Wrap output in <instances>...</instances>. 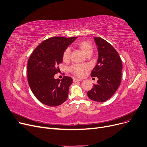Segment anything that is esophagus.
Returning <instances> with one entry per match:
<instances>
[{
    "label": "esophagus",
    "instance_id": "esophagus-1",
    "mask_svg": "<svg viewBox=\"0 0 147 147\" xmlns=\"http://www.w3.org/2000/svg\"><path fill=\"white\" fill-rule=\"evenodd\" d=\"M82 79H76V78H73V82H80L82 81Z\"/></svg>",
    "mask_w": 147,
    "mask_h": 147
}]
</instances>
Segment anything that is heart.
I'll list each match as a JSON object with an SVG mask.
<instances>
[{
  "instance_id": "obj_1",
  "label": "heart",
  "mask_w": 147,
  "mask_h": 147,
  "mask_svg": "<svg viewBox=\"0 0 147 147\" xmlns=\"http://www.w3.org/2000/svg\"><path fill=\"white\" fill-rule=\"evenodd\" d=\"M79 48L83 51V52L88 55V54L92 53L93 51V47L92 45L88 42L83 41L79 43ZM71 56V50L69 48H67L63 53V58L64 61H68ZM89 69V67L86 64H75L70 67V71L75 75L79 77H81L83 75L84 71H86Z\"/></svg>"
}]
</instances>
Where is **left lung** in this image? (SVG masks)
Segmentation results:
<instances>
[{"label": "left lung", "instance_id": "obj_1", "mask_svg": "<svg viewBox=\"0 0 147 147\" xmlns=\"http://www.w3.org/2000/svg\"><path fill=\"white\" fill-rule=\"evenodd\" d=\"M94 38L98 58L91 76L96 77L98 80L88 92V96L94 101L102 102L110 99L119 87L123 66L118 52L111 44L99 37Z\"/></svg>", "mask_w": 147, "mask_h": 147}]
</instances>
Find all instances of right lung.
Listing matches in <instances>:
<instances>
[{"label":"right lung","instance_id":"add662e5","mask_svg":"<svg viewBox=\"0 0 147 147\" xmlns=\"http://www.w3.org/2000/svg\"><path fill=\"white\" fill-rule=\"evenodd\" d=\"M77 37H52L43 41L30 55L27 64L29 86L37 99L45 105L55 107L64 103L73 83L70 77L55 79L58 65L63 62L65 50Z\"/></svg>","mask_w":147,"mask_h":147}]
</instances>
